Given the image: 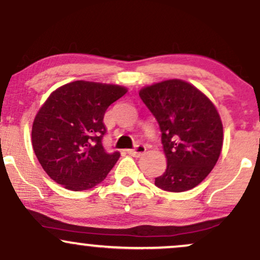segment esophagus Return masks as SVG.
Returning a JSON list of instances; mask_svg holds the SVG:
<instances>
[{
  "label": "esophagus",
  "instance_id": "34e87169",
  "mask_svg": "<svg viewBox=\"0 0 260 260\" xmlns=\"http://www.w3.org/2000/svg\"><path fill=\"white\" fill-rule=\"evenodd\" d=\"M145 151H147L145 145L138 144V145H136V148L134 149H129V150H128V154L132 155V156H134V157H139V156H142Z\"/></svg>",
  "mask_w": 260,
  "mask_h": 260
}]
</instances>
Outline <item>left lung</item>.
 Masks as SVG:
<instances>
[{
  "label": "left lung",
  "instance_id": "8db88e82",
  "mask_svg": "<svg viewBox=\"0 0 260 260\" xmlns=\"http://www.w3.org/2000/svg\"><path fill=\"white\" fill-rule=\"evenodd\" d=\"M140 99L156 118L168 168L155 186L184 192L210 174L222 148V123L215 106L201 90L180 79L145 86Z\"/></svg>",
  "mask_w": 260,
  "mask_h": 260
}]
</instances>
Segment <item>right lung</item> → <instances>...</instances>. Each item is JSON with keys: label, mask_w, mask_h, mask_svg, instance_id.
Returning <instances> with one entry per match:
<instances>
[{"label": "right lung", "mask_w": 260, "mask_h": 260, "mask_svg": "<svg viewBox=\"0 0 260 260\" xmlns=\"http://www.w3.org/2000/svg\"><path fill=\"white\" fill-rule=\"evenodd\" d=\"M126 92L120 85L76 80L45 101L32 123L31 142L39 162L56 183L78 192L105 180L120 151L104 148V115Z\"/></svg>", "instance_id": "right-lung-1"}]
</instances>
